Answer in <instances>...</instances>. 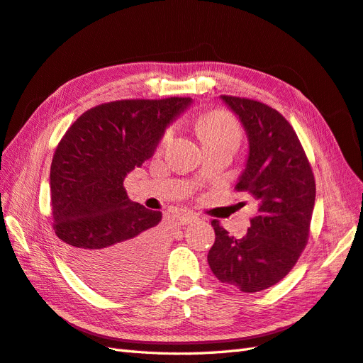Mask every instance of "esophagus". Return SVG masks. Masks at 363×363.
Segmentation results:
<instances>
[{
    "label": "esophagus",
    "instance_id": "34e87169",
    "mask_svg": "<svg viewBox=\"0 0 363 363\" xmlns=\"http://www.w3.org/2000/svg\"><path fill=\"white\" fill-rule=\"evenodd\" d=\"M196 219H198V216L190 211H181L178 215V220L181 222V224H191V222H194Z\"/></svg>",
    "mask_w": 363,
    "mask_h": 363
}]
</instances>
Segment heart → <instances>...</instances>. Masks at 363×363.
<instances>
[{"label": "heart", "instance_id": "heart-1", "mask_svg": "<svg viewBox=\"0 0 363 363\" xmlns=\"http://www.w3.org/2000/svg\"><path fill=\"white\" fill-rule=\"evenodd\" d=\"M198 132L203 143L218 141L224 138H236L239 136V127L236 121L225 111H213V113L203 116L198 121ZM170 133H167L165 139Z\"/></svg>", "mask_w": 363, "mask_h": 363}]
</instances>
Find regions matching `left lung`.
Returning <instances> with one entry per match:
<instances>
[{
    "instance_id": "obj_1",
    "label": "left lung",
    "mask_w": 363,
    "mask_h": 363,
    "mask_svg": "<svg viewBox=\"0 0 363 363\" xmlns=\"http://www.w3.org/2000/svg\"><path fill=\"white\" fill-rule=\"evenodd\" d=\"M242 124L248 155L236 190L257 203L247 233L236 239L213 220L208 265L220 282L244 293L262 291L284 279L308 240L315 184L290 123L262 102L220 96Z\"/></svg>"
}]
</instances>
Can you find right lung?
<instances>
[{
	"mask_svg": "<svg viewBox=\"0 0 363 363\" xmlns=\"http://www.w3.org/2000/svg\"><path fill=\"white\" fill-rule=\"evenodd\" d=\"M191 98L125 99L82 113L50 165L53 230L75 273L106 293L155 276L162 253L161 211L130 201L124 179L150 160Z\"/></svg>",
	"mask_w": 363,
	"mask_h": 363,
	"instance_id": "add662e5",
	"label": "right lung"
}]
</instances>
